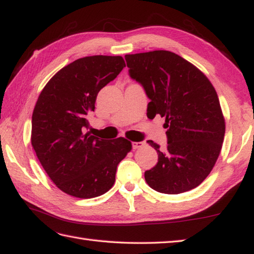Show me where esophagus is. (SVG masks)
I'll list each match as a JSON object with an SVG mask.
<instances>
[{"instance_id":"esophagus-1","label":"esophagus","mask_w":254,"mask_h":254,"mask_svg":"<svg viewBox=\"0 0 254 254\" xmlns=\"http://www.w3.org/2000/svg\"><path fill=\"white\" fill-rule=\"evenodd\" d=\"M143 145H145V142L143 141H133L132 142V149H139Z\"/></svg>"}]
</instances>
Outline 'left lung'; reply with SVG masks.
Returning <instances> with one entry per match:
<instances>
[{"instance_id": "1", "label": "left lung", "mask_w": 254, "mask_h": 254, "mask_svg": "<svg viewBox=\"0 0 254 254\" xmlns=\"http://www.w3.org/2000/svg\"><path fill=\"white\" fill-rule=\"evenodd\" d=\"M129 75L150 99L148 118L165 117L168 145L148 140L158 154L157 165L145 171L148 186L178 194L207 178L222 148L226 123L216 89L201 70L169 51L125 55Z\"/></svg>"}]
</instances>
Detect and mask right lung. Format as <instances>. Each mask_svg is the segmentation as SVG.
Segmentation results:
<instances>
[{
  "label": "right lung",
  "mask_w": 254,
  "mask_h": 254,
  "mask_svg": "<svg viewBox=\"0 0 254 254\" xmlns=\"http://www.w3.org/2000/svg\"><path fill=\"white\" fill-rule=\"evenodd\" d=\"M125 66L122 56L78 59L57 71L38 96L32 146L53 183L73 197L89 199L107 192L118 164L131 150V142L124 137L109 142L84 133L99 90Z\"/></svg>",
  "instance_id": "add662e5"
}]
</instances>
